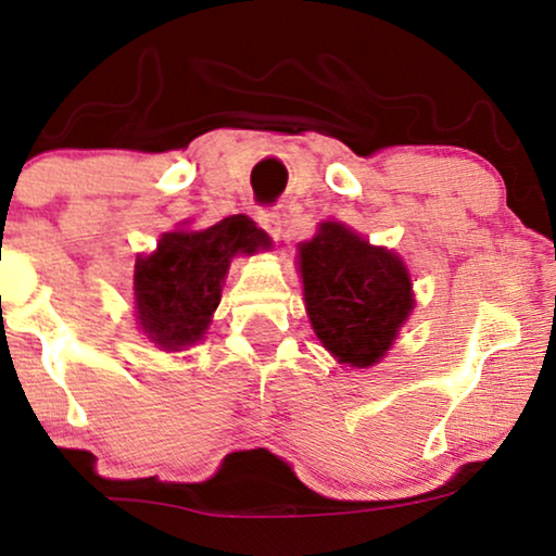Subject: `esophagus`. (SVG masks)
Segmentation results:
<instances>
[{
	"mask_svg": "<svg viewBox=\"0 0 556 556\" xmlns=\"http://www.w3.org/2000/svg\"><path fill=\"white\" fill-rule=\"evenodd\" d=\"M256 224L262 226L266 233L274 236V239H279V233H282V213L277 208H258Z\"/></svg>",
	"mask_w": 556,
	"mask_h": 556,
	"instance_id": "obj_1",
	"label": "esophagus"
}]
</instances>
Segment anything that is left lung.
<instances>
[{"label":"left lung","instance_id":"8db88e82","mask_svg":"<svg viewBox=\"0 0 556 556\" xmlns=\"http://www.w3.org/2000/svg\"><path fill=\"white\" fill-rule=\"evenodd\" d=\"M300 271L309 323L323 345L340 364H379L414 307L402 258L328 220L300 247Z\"/></svg>","mask_w":556,"mask_h":556}]
</instances>
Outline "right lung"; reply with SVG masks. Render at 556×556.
<instances>
[{
    "mask_svg": "<svg viewBox=\"0 0 556 556\" xmlns=\"http://www.w3.org/2000/svg\"><path fill=\"white\" fill-rule=\"evenodd\" d=\"M266 247V233L247 216L162 236L157 251L135 266V307L147 338L165 351L198 343L220 302L231 256Z\"/></svg>",
    "mask_w": 556,
    "mask_h": 556,
    "instance_id": "obj_1",
    "label": "right lung"
}]
</instances>
